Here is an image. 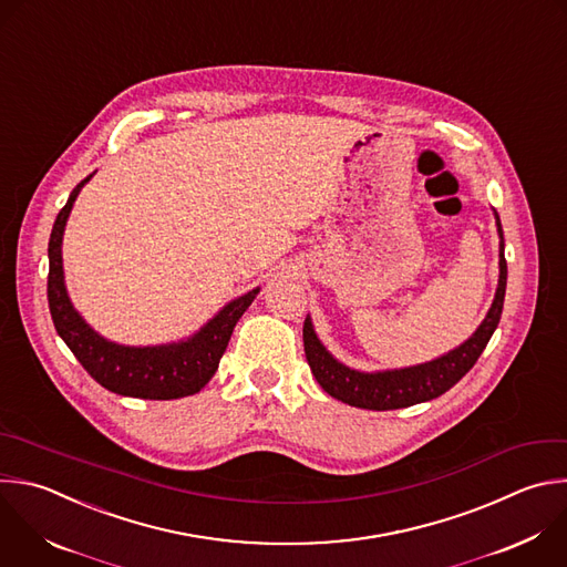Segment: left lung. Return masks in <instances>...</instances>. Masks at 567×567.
<instances>
[{
  "label": "left lung",
  "instance_id": "obj_1",
  "mask_svg": "<svg viewBox=\"0 0 567 567\" xmlns=\"http://www.w3.org/2000/svg\"><path fill=\"white\" fill-rule=\"evenodd\" d=\"M496 227L501 236V276L494 302L476 329V333L465 340L458 349L416 367L394 369V371H379V373H362L340 364L316 338L311 320L305 318L302 324V340H305V355L316 375L318 385L333 399L362 410H401L416 403H425L439 399L450 388H454L463 375L476 364L478 355L487 347L494 329L498 327L505 300V285H507V262L503 256V229L496 216Z\"/></svg>",
  "mask_w": 567,
  "mask_h": 567
}]
</instances>
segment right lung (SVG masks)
I'll use <instances>...</instances> for the list:
<instances>
[{
    "mask_svg": "<svg viewBox=\"0 0 567 567\" xmlns=\"http://www.w3.org/2000/svg\"><path fill=\"white\" fill-rule=\"evenodd\" d=\"M91 179H82L58 214L49 240V309L53 324L69 344L91 379L120 396L144 401H171L198 394L218 369L229 344L236 322L254 302L258 289L229 302L214 320H209L194 338L162 347H122L97 336L73 309L62 271V236L66 218L80 188Z\"/></svg>",
    "mask_w": 567,
    "mask_h": 567,
    "instance_id": "right-lung-1",
    "label": "right lung"
}]
</instances>
